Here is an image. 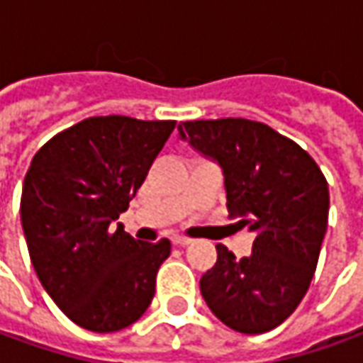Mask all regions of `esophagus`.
<instances>
[{"instance_id":"34e87169","label":"esophagus","mask_w":363,"mask_h":363,"mask_svg":"<svg viewBox=\"0 0 363 363\" xmlns=\"http://www.w3.org/2000/svg\"><path fill=\"white\" fill-rule=\"evenodd\" d=\"M171 240L174 246H186V244L192 242L191 238H186V236H172Z\"/></svg>"}]
</instances>
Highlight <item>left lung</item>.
Listing matches in <instances>:
<instances>
[{"instance_id":"obj_1","label":"left lung","mask_w":363,"mask_h":363,"mask_svg":"<svg viewBox=\"0 0 363 363\" xmlns=\"http://www.w3.org/2000/svg\"><path fill=\"white\" fill-rule=\"evenodd\" d=\"M179 130L218 161L228 213L256 233L252 254L240 260L216 244V262L201 278L202 298L240 334L274 330L316 272L330 208L326 177L298 143L258 121H186Z\"/></svg>"}]
</instances>
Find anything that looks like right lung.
<instances>
[{"label": "right lung", "instance_id": "1", "mask_svg": "<svg viewBox=\"0 0 363 363\" xmlns=\"http://www.w3.org/2000/svg\"><path fill=\"white\" fill-rule=\"evenodd\" d=\"M177 121L89 117L37 150L21 224L37 278L77 326L107 334L139 320L155 296L169 238L140 242L111 223L129 208Z\"/></svg>", "mask_w": 363, "mask_h": 363}]
</instances>
